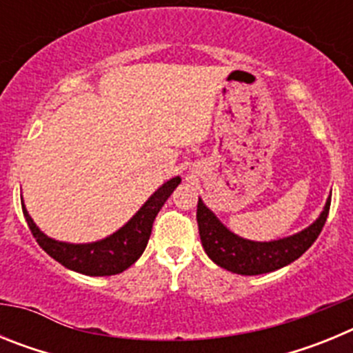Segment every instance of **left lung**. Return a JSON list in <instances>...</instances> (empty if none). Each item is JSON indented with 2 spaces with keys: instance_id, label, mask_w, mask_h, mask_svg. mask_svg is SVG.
<instances>
[{
  "instance_id": "left-lung-1",
  "label": "left lung",
  "mask_w": 353,
  "mask_h": 353,
  "mask_svg": "<svg viewBox=\"0 0 353 353\" xmlns=\"http://www.w3.org/2000/svg\"><path fill=\"white\" fill-rule=\"evenodd\" d=\"M329 208L330 198L327 199L320 217L310 228L302 230L297 235L272 240V242H252L236 236L205 207L201 199H198L196 219H198L201 244L214 263L230 272L258 276V274L274 272L301 258L322 232Z\"/></svg>"
}]
</instances>
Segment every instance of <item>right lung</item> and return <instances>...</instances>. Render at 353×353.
Returning <instances> with one entry per match:
<instances>
[{
	"instance_id": "right-lung-1",
	"label": "right lung",
	"mask_w": 353,
	"mask_h": 353,
	"mask_svg": "<svg viewBox=\"0 0 353 353\" xmlns=\"http://www.w3.org/2000/svg\"><path fill=\"white\" fill-rule=\"evenodd\" d=\"M179 183L180 176H174L170 182L159 187L125 226L120 228L113 235H109L108 239L93 242V244H67V242L49 239L37 228L24 205L23 214L40 248L58 263L86 276H114L129 269L130 265L141 256L148 244L152 226H154L159 210L166 203V199Z\"/></svg>"
}]
</instances>
